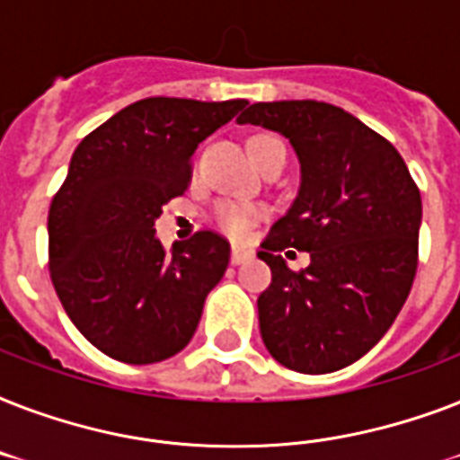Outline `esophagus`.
<instances>
[{
	"label": "esophagus",
	"instance_id": "34e87169",
	"mask_svg": "<svg viewBox=\"0 0 460 460\" xmlns=\"http://www.w3.org/2000/svg\"><path fill=\"white\" fill-rule=\"evenodd\" d=\"M248 258H252L251 248H245V245H231V265H241Z\"/></svg>",
	"mask_w": 460,
	"mask_h": 460
}]
</instances>
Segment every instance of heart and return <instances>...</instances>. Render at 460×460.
<instances>
[{
  "instance_id": "1",
  "label": "heart",
  "mask_w": 460,
  "mask_h": 460,
  "mask_svg": "<svg viewBox=\"0 0 460 460\" xmlns=\"http://www.w3.org/2000/svg\"><path fill=\"white\" fill-rule=\"evenodd\" d=\"M248 146H251V155L252 159L258 162L260 169H262L270 159L277 157V155H284V157H287V147H284V143H281L277 136H270V133H258V136H252ZM262 217H265V208L258 205V202L222 200L212 208V222L231 238L245 236Z\"/></svg>"
}]
</instances>
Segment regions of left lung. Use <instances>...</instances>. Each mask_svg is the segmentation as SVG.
<instances>
[{"mask_svg": "<svg viewBox=\"0 0 460 460\" xmlns=\"http://www.w3.org/2000/svg\"><path fill=\"white\" fill-rule=\"evenodd\" d=\"M238 124L279 131L301 159L298 198L260 243L272 270L258 298L262 341L288 370H341L386 334L411 294L420 190L399 150L334 104L255 102ZM288 247L311 252L305 270L280 258Z\"/></svg>", "mask_w": 460, "mask_h": 460, "instance_id": "left-lung-1", "label": "left lung"}]
</instances>
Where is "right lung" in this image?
<instances>
[{"mask_svg": "<svg viewBox=\"0 0 460 460\" xmlns=\"http://www.w3.org/2000/svg\"><path fill=\"white\" fill-rule=\"evenodd\" d=\"M243 107L146 97L75 147L47 217L49 277L75 329L104 356L159 363L193 339L229 265V241L205 229L164 251L153 226L190 186L198 143Z\"/></svg>", "mask_w": 460, "mask_h": 460, "instance_id": "obj_1", "label": "right lung"}]
</instances>
